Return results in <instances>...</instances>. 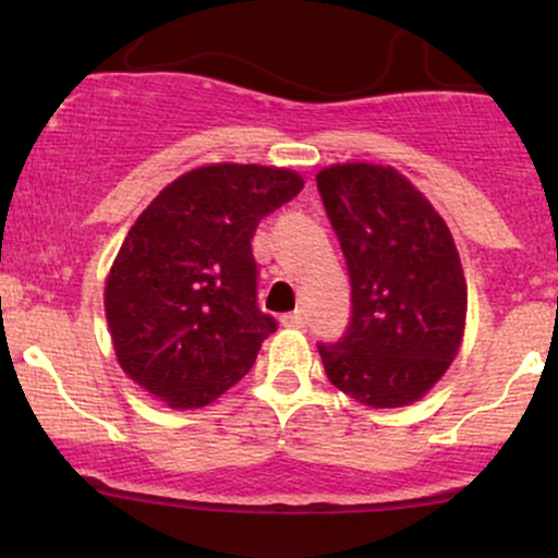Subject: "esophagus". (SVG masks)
Listing matches in <instances>:
<instances>
[{
	"mask_svg": "<svg viewBox=\"0 0 558 558\" xmlns=\"http://www.w3.org/2000/svg\"><path fill=\"white\" fill-rule=\"evenodd\" d=\"M280 323H283L286 328H304V325H306V315H304V310L288 312V315L280 317Z\"/></svg>",
	"mask_w": 558,
	"mask_h": 558,
	"instance_id": "1",
	"label": "esophagus"
}]
</instances>
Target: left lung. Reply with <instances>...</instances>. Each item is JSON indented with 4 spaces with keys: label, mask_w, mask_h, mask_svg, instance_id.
<instances>
[{
    "label": "left lung",
    "mask_w": 558,
    "mask_h": 558,
    "mask_svg": "<svg viewBox=\"0 0 558 558\" xmlns=\"http://www.w3.org/2000/svg\"><path fill=\"white\" fill-rule=\"evenodd\" d=\"M317 191L345 257L351 323L317 343L325 373L373 409L422 399L459 354L466 280L444 217L399 170L349 162L319 170Z\"/></svg>",
    "instance_id": "8db88e82"
}]
</instances>
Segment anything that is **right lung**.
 I'll list each match as a JSON object with an SVG mask.
<instances>
[{
    "label": "right lung",
    "mask_w": 558,
    "mask_h": 558,
    "mask_svg": "<svg viewBox=\"0 0 558 558\" xmlns=\"http://www.w3.org/2000/svg\"><path fill=\"white\" fill-rule=\"evenodd\" d=\"M304 189L299 172L207 165L172 181L128 230L105 288L114 354L172 409L213 403L278 330L257 304L252 239Z\"/></svg>",
    "instance_id": "1"
}]
</instances>
